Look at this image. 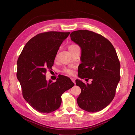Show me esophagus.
I'll use <instances>...</instances> for the list:
<instances>
[{
	"label": "esophagus",
	"instance_id": "esophagus-1",
	"mask_svg": "<svg viewBox=\"0 0 135 135\" xmlns=\"http://www.w3.org/2000/svg\"><path fill=\"white\" fill-rule=\"evenodd\" d=\"M71 80L72 81V82H73L74 84H75V80L74 78H71Z\"/></svg>",
	"mask_w": 135,
	"mask_h": 135
}]
</instances>
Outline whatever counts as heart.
Wrapping results in <instances>:
<instances>
[{"instance_id": "heart-1", "label": "heart", "mask_w": 135, "mask_h": 135, "mask_svg": "<svg viewBox=\"0 0 135 135\" xmlns=\"http://www.w3.org/2000/svg\"><path fill=\"white\" fill-rule=\"evenodd\" d=\"M76 46H77V45H70L68 47L69 50H71L74 49V47H75ZM62 72L63 73H65L67 75H73L74 74V69L71 68V67H66L64 68L62 70Z\"/></svg>"}]
</instances>
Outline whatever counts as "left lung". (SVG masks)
Wrapping results in <instances>:
<instances>
[{
    "label": "left lung",
    "mask_w": 135,
    "mask_h": 135,
    "mask_svg": "<svg viewBox=\"0 0 135 135\" xmlns=\"http://www.w3.org/2000/svg\"><path fill=\"white\" fill-rule=\"evenodd\" d=\"M70 37L81 49L79 77L87 81L92 79L91 84L75 80L81 89L78 104L89 112L100 111L113 100L120 79L115 50L107 39L88 30L72 32Z\"/></svg>",
    "instance_id": "left-lung-1"
}]
</instances>
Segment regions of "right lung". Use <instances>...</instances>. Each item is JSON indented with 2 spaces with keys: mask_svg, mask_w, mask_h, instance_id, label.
<instances>
[{
  "mask_svg": "<svg viewBox=\"0 0 135 135\" xmlns=\"http://www.w3.org/2000/svg\"><path fill=\"white\" fill-rule=\"evenodd\" d=\"M70 32H47L28 41L17 60V78L25 100L40 113H50L60 107L61 96L74 84L65 76L55 82L45 78L51 69L59 47Z\"/></svg>",
  "mask_w": 135,
  "mask_h": 135,
  "instance_id": "obj_1",
  "label": "right lung"
}]
</instances>
